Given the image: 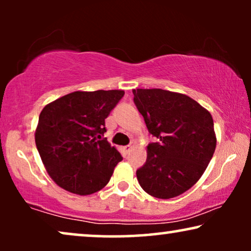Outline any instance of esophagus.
<instances>
[{
  "mask_svg": "<svg viewBox=\"0 0 251 251\" xmlns=\"http://www.w3.org/2000/svg\"><path fill=\"white\" fill-rule=\"evenodd\" d=\"M133 146H135V143H130V144H129V145H128V146H126V147H125V150H126V153H129V152H130V150H131V149H132V147H133Z\"/></svg>",
  "mask_w": 251,
  "mask_h": 251,
  "instance_id": "obj_1",
  "label": "esophagus"
}]
</instances>
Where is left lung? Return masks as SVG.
<instances>
[{"label": "left lung", "instance_id": "left-lung-1", "mask_svg": "<svg viewBox=\"0 0 251 251\" xmlns=\"http://www.w3.org/2000/svg\"><path fill=\"white\" fill-rule=\"evenodd\" d=\"M132 94L149 131L160 139L147 146L146 163L136 173L138 183L154 198L178 197L197 184L214 155L212 116L179 92L133 89Z\"/></svg>", "mask_w": 251, "mask_h": 251}]
</instances>
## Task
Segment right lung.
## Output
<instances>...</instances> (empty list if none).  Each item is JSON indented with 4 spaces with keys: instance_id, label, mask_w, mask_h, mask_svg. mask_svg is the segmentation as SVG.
<instances>
[{
    "instance_id": "1",
    "label": "right lung",
    "mask_w": 251,
    "mask_h": 251,
    "mask_svg": "<svg viewBox=\"0 0 251 251\" xmlns=\"http://www.w3.org/2000/svg\"><path fill=\"white\" fill-rule=\"evenodd\" d=\"M123 95V90L74 91L44 106L35 144L58 186L89 195L107 185L122 156L102 139L105 119Z\"/></svg>"
}]
</instances>
